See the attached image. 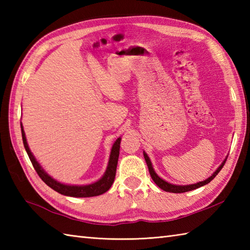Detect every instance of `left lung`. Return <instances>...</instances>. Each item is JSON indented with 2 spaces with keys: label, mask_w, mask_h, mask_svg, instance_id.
I'll list each match as a JSON object with an SVG mask.
<instances>
[{
  "label": "left lung",
  "mask_w": 250,
  "mask_h": 250,
  "mask_svg": "<svg viewBox=\"0 0 250 250\" xmlns=\"http://www.w3.org/2000/svg\"><path fill=\"white\" fill-rule=\"evenodd\" d=\"M144 153V158H145V161L147 163V167H148V169H149V173H150V176L152 178L153 182L156 183V185L158 186L159 188H161L162 190L167 191V192H173V193H183V192H188V191H191V190H194V189H198L200 187H203V186L207 185L208 183H210L211 180H213L216 176L217 174H218L221 168L224 167L225 163L227 161V158L225 159L224 161H222V163L219 166V167L216 169V171L211 174V176H209L208 178H206L205 180H202V182H199L196 184H191V185H185V186H182V185H173V184H169L167 182H166V180L162 179L161 177H159L157 173L155 172V169H153L152 167V164H151V161L149 157H148L147 153L144 151L143 152Z\"/></svg>",
  "instance_id": "left-lung-1"
}]
</instances>
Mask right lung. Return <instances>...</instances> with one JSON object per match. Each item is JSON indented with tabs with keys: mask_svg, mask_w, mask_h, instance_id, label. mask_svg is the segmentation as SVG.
<instances>
[{
	"mask_svg": "<svg viewBox=\"0 0 250 250\" xmlns=\"http://www.w3.org/2000/svg\"><path fill=\"white\" fill-rule=\"evenodd\" d=\"M20 125H21V134H22V141H23L25 151L28 153L32 164H33L36 173L39 174V176L42 178V180H43L47 186H49L51 189H54L55 191H57V192L66 196H74V198H90V196H97V195L103 194L111 187V185H113L115 176H116V169H117V163H118L121 137H118V139H117L116 142L114 143L113 147H111L107 167H106V171L102 177H101L99 180H97L95 183L89 184V185H66V184L58 182V180H56L55 178H52L49 174H47L45 172V169L41 167V164L36 161L33 153H32L30 150L28 143H26L22 124Z\"/></svg>",
	"mask_w": 250,
	"mask_h": 250,
	"instance_id": "1",
	"label": "right lung"
}]
</instances>
